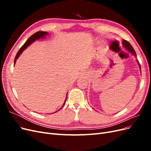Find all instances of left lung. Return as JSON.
I'll use <instances>...</instances> for the list:
<instances>
[{
	"label": "left lung",
	"mask_w": 151,
	"mask_h": 151,
	"mask_svg": "<svg viewBox=\"0 0 151 151\" xmlns=\"http://www.w3.org/2000/svg\"><path fill=\"white\" fill-rule=\"evenodd\" d=\"M122 45H123V47H124V48L127 50L128 52H130L132 55H134L135 57H136V53H135V50H134V48L132 47V46L130 45V43L129 42H128V41H126V40H123ZM137 62H138V64H139V67H140V68L141 69V67H140V63H139V61H138L137 60Z\"/></svg>",
	"instance_id": "1"
}]
</instances>
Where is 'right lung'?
Instances as JSON below:
<instances>
[{
  "label": "right lung",
  "instance_id": "right-lung-1",
  "mask_svg": "<svg viewBox=\"0 0 151 151\" xmlns=\"http://www.w3.org/2000/svg\"><path fill=\"white\" fill-rule=\"evenodd\" d=\"M48 34V32H45V31H38V32H36V33H35V34H33V35H31V36H30V37L29 38V39L26 41V43L21 47V48H20V50H19V51H18L17 53L16 54L15 59H14V65H15V63H16V62L17 59L18 58H19V57L20 56V55L22 53V52H23L24 50L27 47H28L29 45H31L33 42H35L36 40H39V39H40V38H45V36H46ZM66 99H67V97H66V99H65V101H64V103H63V106H62V107H63V105H64V104H65ZM60 109H61V108H60ZM60 109H59L58 110H60ZM58 110H57V111H58ZM57 111H55V112H57ZM55 112H54V113H55Z\"/></svg>",
  "mask_w": 151,
  "mask_h": 151
}]
</instances>
